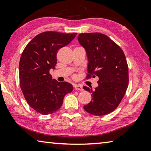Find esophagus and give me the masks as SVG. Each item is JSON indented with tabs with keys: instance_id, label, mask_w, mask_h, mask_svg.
<instances>
[{
	"instance_id": "obj_1",
	"label": "esophagus",
	"mask_w": 151,
	"mask_h": 151,
	"mask_svg": "<svg viewBox=\"0 0 151 151\" xmlns=\"http://www.w3.org/2000/svg\"><path fill=\"white\" fill-rule=\"evenodd\" d=\"M75 90L76 91H83V86H81V85H75Z\"/></svg>"
}]
</instances>
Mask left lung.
Returning a JSON list of instances; mask_svg holds the SVG:
<instances>
[{
  "label": "left lung",
  "mask_w": 151,
  "mask_h": 151,
  "mask_svg": "<svg viewBox=\"0 0 151 151\" xmlns=\"http://www.w3.org/2000/svg\"><path fill=\"white\" fill-rule=\"evenodd\" d=\"M78 40L87 56L86 78L99 77L94 90L83 87L92 96L84 109L93 115H106L117 108L126 93L129 84L126 57L121 47L104 34L82 33Z\"/></svg>",
  "instance_id": "obj_1"
}]
</instances>
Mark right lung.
Wrapping results in <instances>:
<instances>
[{
    "mask_svg": "<svg viewBox=\"0 0 151 151\" xmlns=\"http://www.w3.org/2000/svg\"><path fill=\"white\" fill-rule=\"evenodd\" d=\"M76 35L55 31L40 33L22 53L19 62L20 88L27 103L40 114L58 111L64 97L73 90L71 84L53 79L49 70L55 68L58 50L69 44Z\"/></svg>",
    "mask_w": 151,
    "mask_h": 151,
    "instance_id": "right-lung-1",
    "label": "right lung"
}]
</instances>
